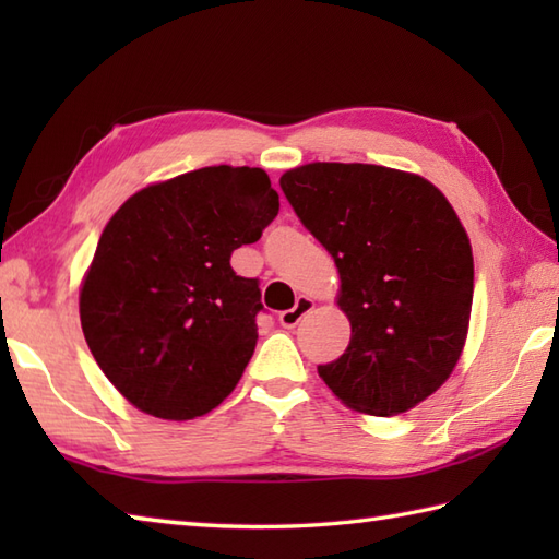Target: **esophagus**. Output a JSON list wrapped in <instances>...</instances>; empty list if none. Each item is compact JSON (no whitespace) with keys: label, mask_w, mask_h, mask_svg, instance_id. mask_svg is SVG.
I'll list each match as a JSON object with an SVG mask.
<instances>
[{"label":"esophagus","mask_w":559,"mask_h":559,"mask_svg":"<svg viewBox=\"0 0 559 559\" xmlns=\"http://www.w3.org/2000/svg\"><path fill=\"white\" fill-rule=\"evenodd\" d=\"M312 307H314V300H310V298H305V295H300L298 302H295V307H290V310H286V312H281V314H278V322H281V326H286V329L298 326L300 319H302L307 312H310Z\"/></svg>","instance_id":"1"}]
</instances>
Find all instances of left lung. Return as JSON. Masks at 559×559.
Returning <instances> with one entry per match:
<instances>
[{
    "instance_id": "8db88e82",
    "label": "left lung",
    "mask_w": 559,
    "mask_h": 559,
    "mask_svg": "<svg viewBox=\"0 0 559 559\" xmlns=\"http://www.w3.org/2000/svg\"><path fill=\"white\" fill-rule=\"evenodd\" d=\"M281 189L334 257L350 343L319 377L348 408L399 415L442 386L461 358L473 302L468 235L420 175L310 163Z\"/></svg>"
}]
</instances>
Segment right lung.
Here are the masks:
<instances>
[{"instance_id": "add662e5", "label": "right lung", "mask_w": 559, "mask_h": 559, "mask_svg": "<svg viewBox=\"0 0 559 559\" xmlns=\"http://www.w3.org/2000/svg\"><path fill=\"white\" fill-rule=\"evenodd\" d=\"M261 168L213 165L117 209L79 295L81 329L115 389L148 415L192 420L240 382L264 310L230 254L278 216Z\"/></svg>"}]
</instances>
